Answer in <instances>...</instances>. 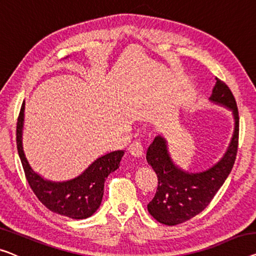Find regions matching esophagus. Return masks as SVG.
Wrapping results in <instances>:
<instances>
[{
  "instance_id": "obj_1",
  "label": "esophagus",
  "mask_w": 256,
  "mask_h": 256,
  "mask_svg": "<svg viewBox=\"0 0 256 256\" xmlns=\"http://www.w3.org/2000/svg\"><path fill=\"white\" fill-rule=\"evenodd\" d=\"M128 150L130 154L134 156V158H141V156L144 155V147L140 141H133V142L128 146Z\"/></svg>"
}]
</instances>
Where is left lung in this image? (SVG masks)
<instances>
[{
    "instance_id": "8db88e82",
    "label": "left lung",
    "mask_w": 256,
    "mask_h": 256,
    "mask_svg": "<svg viewBox=\"0 0 256 256\" xmlns=\"http://www.w3.org/2000/svg\"><path fill=\"white\" fill-rule=\"evenodd\" d=\"M209 100L230 109L234 120L230 144L215 166L196 174L182 170L174 163L166 140L161 136H155L148 147L146 158L158 174V185L147 208L158 222L166 226H177L200 214L210 204L234 168L239 138V114L234 96L226 84L216 78Z\"/></svg>"
}]
</instances>
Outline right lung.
Wrapping results in <instances>:
<instances>
[{"instance_id": "1", "label": "right lung", "mask_w": 256, "mask_h": 256, "mask_svg": "<svg viewBox=\"0 0 256 256\" xmlns=\"http://www.w3.org/2000/svg\"><path fill=\"white\" fill-rule=\"evenodd\" d=\"M25 102H22L17 122V150L25 176L38 199L49 210L74 220H84L100 207L106 178L120 168L124 150L108 152L92 163L82 174L71 180L50 182L36 174L26 158L22 148Z\"/></svg>"}]
</instances>
